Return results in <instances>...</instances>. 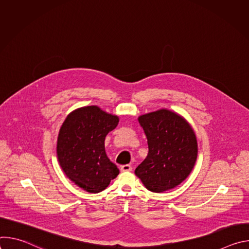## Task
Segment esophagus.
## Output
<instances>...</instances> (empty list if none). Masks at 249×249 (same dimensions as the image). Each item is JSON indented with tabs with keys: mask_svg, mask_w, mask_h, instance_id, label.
Here are the masks:
<instances>
[{
	"mask_svg": "<svg viewBox=\"0 0 249 249\" xmlns=\"http://www.w3.org/2000/svg\"><path fill=\"white\" fill-rule=\"evenodd\" d=\"M120 169L123 172H127V171H131L132 170V166L130 164H125V165H122Z\"/></svg>",
	"mask_w": 249,
	"mask_h": 249,
	"instance_id": "34e87169",
	"label": "esophagus"
}]
</instances>
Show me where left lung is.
Returning a JSON list of instances; mask_svg holds the SVG:
<instances>
[{"label": "left lung", "mask_w": 249, "mask_h": 249, "mask_svg": "<svg viewBox=\"0 0 249 249\" xmlns=\"http://www.w3.org/2000/svg\"><path fill=\"white\" fill-rule=\"evenodd\" d=\"M148 139L147 158L135 170L145 187L161 193L183 182L198 156L194 130L184 117L161 108L138 117Z\"/></svg>", "instance_id": "8db88e82"}]
</instances>
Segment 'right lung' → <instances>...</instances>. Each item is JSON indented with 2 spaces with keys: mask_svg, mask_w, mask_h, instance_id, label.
<instances>
[{
  "mask_svg": "<svg viewBox=\"0 0 249 249\" xmlns=\"http://www.w3.org/2000/svg\"><path fill=\"white\" fill-rule=\"evenodd\" d=\"M119 117L96 105L71 112L63 122L57 139V159L68 178L89 193L107 187L119 174L106 156L104 140L116 128Z\"/></svg>",
  "mask_w": 249,
  "mask_h": 249,
  "instance_id": "right-lung-1",
  "label": "right lung"
}]
</instances>
